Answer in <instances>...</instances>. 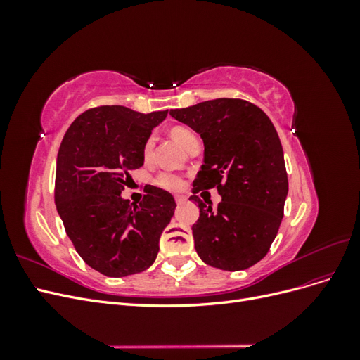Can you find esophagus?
<instances>
[{
	"label": "esophagus",
	"instance_id": "obj_1",
	"mask_svg": "<svg viewBox=\"0 0 360 360\" xmlns=\"http://www.w3.org/2000/svg\"><path fill=\"white\" fill-rule=\"evenodd\" d=\"M186 201H188V197H186V195H176V202H177L179 205L184 204Z\"/></svg>",
	"mask_w": 360,
	"mask_h": 360
}]
</instances>
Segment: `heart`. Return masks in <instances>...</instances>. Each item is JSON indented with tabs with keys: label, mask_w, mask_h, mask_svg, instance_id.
<instances>
[{
	"label": "heart",
	"mask_w": 360,
	"mask_h": 360,
	"mask_svg": "<svg viewBox=\"0 0 360 360\" xmlns=\"http://www.w3.org/2000/svg\"><path fill=\"white\" fill-rule=\"evenodd\" d=\"M169 135L181 147L186 146L188 141L195 136L189 129L181 127V126L172 127L169 130ZM153 144H155V139L153 138H148L146 141L144 148H143V155H144L146 159L150 158L151 150H153ZM155 183L158 184L159 188L167 189V191H180L183 188V179L179 176V174H174V172H162V174H159V176L155 180Z\"/></svg>",
	"instance_id": "obj_1"
}]
</instances>
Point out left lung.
<instances>
[{
    "mask_svg": "<svg viewBox=\"0 0 360 360\" xmlns=\"http://www.w3.org/2000/svg\"><path fill=\"white\" fill-rule=\"evenodd\" d=\"M171 117L200 134L204 165L193 193L216 188L217 209L197 195L200 217L192 226L195 249L205 264L245 270L269 252L284 216L288 177L281 141L270 118L242 99H214Z\"/></svg>",
    "mask_w": 360,
    "mask_h": 360,
    "instance_id": "obj_1",
    "label": "left lung"
}]
</instances>
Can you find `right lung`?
Returning a JSON list of instances; mask_svg holds the SVG:
<instances>
[{"instance_id": "obj_1", "label": "right lung", "mask_w": 360, "mask_h": 360, "mask_svg": "<svg viewBox=\"0 0 360 360\" xmlns=\"http://www.w3.org/2000/svg\"><path fill=\"white\" fill-rule=\"evenodd\" d=\"M168 111L141 114L99 106L68 129L57 156L56 205L76 252L105 276L144 271L159 252V238L176 210L174 197L150 186L139 204L122 198L144 165L143 148Z\"/></svg>"}]
</instances>
